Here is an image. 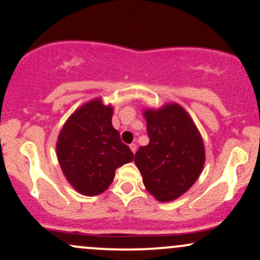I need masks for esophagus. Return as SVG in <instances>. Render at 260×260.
<instances>
[{
    "instance_id": "34e87169",
    "label": "esophagus",
    "mask_w": 260,
    "mask_h": 260,
    "mask_svg": "<svg viewBox=\"0 0 260 260\" xmlns=\"http://www.w3.org/2000/svg\"><path fill=\"white\" fill-rule=\"evenodd\" d=\"M129 147H131V150H132V152H133V153H136V152H137V144H136V143H132V144H131Z\"/></svg>"
}]
</instances>
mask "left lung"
<instances>
[{"label":"left lung","instance_id":"obj_1","mask_svg":"<svg viewBox=\"0 0 260 260\" xmlns=\"http://www.w3.org/2000/svg\"><path fill=\"white\" fill-rule=\"evenodd\" d=\"M150 143L137 151L136 166L146 189L158 202L179 198L192 187L205 162L203 139L179 104L145 110Z\"/></svg>","mask_w":260,"mask_h":260}]
</instances>
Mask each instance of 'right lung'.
I'll return each mask as SVG.
<instances>
[{"mask_svg":"<svg viewBox=\"0 0 260 260\" xmlns=\"http://www.w3.org/2000/svg\"><path fill=\"white\" fill-rule=\"evenodd\" d=\"M113 108L101 100L84 104L58 136L57 158L66 179L84 196H97L113 182L115 170L134 154L111 123Z\"/></svg>","mask_w":260,"mask_h":260,"instance_id":"right-lung-1","label":"right lung"}]
</instances>
